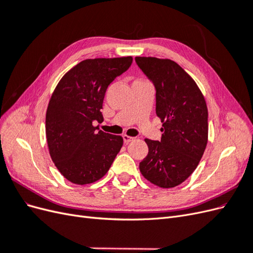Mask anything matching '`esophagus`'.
I'll return each mask as SVG.
<instances>
[{
    "mask_svg": "<svg viewBox=\"0 0 253 253\" xmlns=\"http://www.w3.org/2000/svg\"><path fill=\"white\" fill-rule=\"evenodd\" d=\"M134 139H135L134 137L127 136V135H124V141H125V143H128V142H131V141H133Z\"/></svg>",
    "mask_w": 253,
    "mask_h": 253,
    "instance_id": "1",
    "label": "esophagus"
}]
</instances>
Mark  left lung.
<instances>
[{
  "instance_id": "8db88e82",
  "label": "left lung",
  "mask_w": 253,
  "mask_h": 253,
  "mask_svg": "<svg viewBox=\"0 0 253 253\" xmlns=\"http://www.w3.org/2000/svg\"><path fill=\"white\" fill-rule=\"evenodd\" d=\"M156 88V115L163 122L162 140L145 138L149 153L139 164L145 179L174 188L194 172L208 142V109L192 77L170 59L136 57Z\"/></svg>"
}]
</instances>
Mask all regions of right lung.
Masks as SVG:
<instances>
[{"label": "right lung", "instance_id": "add662e5", "mask_svg": "<svg viewBox=\"0 0 253 253\" xmlns=\"http://www.w3.org/2000/svg\"><path fill=\"white\" fill-rule=\"evenodd\" d=\"M133 58L86 59L68 71L53 90L45 131L53 164L76 185L102 178L119 153L124 138L98 131L104 95L114 79L131 66Z\"/></svg>", "mask_w": 253, "mask_h": 253}]
</instances>
